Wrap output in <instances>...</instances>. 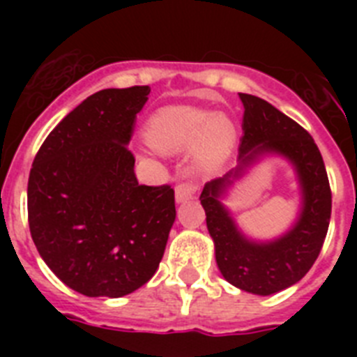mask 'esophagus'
Here are the masks:
<instances>
[{
    "label": "esophagus",
    "mask_w": 357,
    "mask_h": 357,
    "mask_svg": "<svg viewBox=\"0 0 357 357\" xmlns=\"http://www.w3.org/2000/svg\"><path fill=\"white\" fill-rule=\"evenodd\" d=\"M197 189L198 185L193 184V182H181V184H176L175 188L176 202L181 204V202L191 200V198L195 197V193H197Z\"/></svg>",
    "instance_id": "obj_1"
}]
</instances>
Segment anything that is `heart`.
<instances>
[{"mask_svg":"<svg viewBox=\"0 0 357 357\" xmlns=\"http://www.w3.org/2000/svg\"><path fill=\"white\" fill-rule=\"evenodd\" d=\"M148 143L159 151L181 153L193 150L202 169H214L229 155L234 127L225 116L197 107H164L146 123Z\"/></svg>","mask_w":357,"mask_h":357,"instance_id":"1","label":"heart"}]
</instances>
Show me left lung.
Instances as JSON below:
<instances>
[{"label": "left lung", "instance_id": "obj_1", "mask_svg": "<svg viewBox=\"0 0 357 357\" xmlns=\"http://www.w3.org/2000/svg\"><path fill=\"white\" fill-rule=\"evenodd\" d=\"M239 98L245 107L239 166L207 182L200 202L214 241L218 268L225 280L243 291L272 295L298 282L314 264L329 229L333 197L326 164L313 137L261 98L245 93H239ZM263 153H279L296 166L303 189V211L284 236L257 243L238 232L219 198L244 166Z\"/></svg>", "mask_w": 357, "mask_h": 357}]
</instances>
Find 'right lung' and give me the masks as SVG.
<instances>
[{"label":"right lung","mask_w":357,"mask_h":357,"mask_svg":"<svg viewBox=\"0 0 357 357\" xmlns=\"http://www.w3.org/2000/svg\"><path fill=\"white\" fill-rule=\"evenodd\" d=\"M148 94V85L98 91L50 132L31 164V239L85 296L118 298L146 284L175 222L173 188L139 185L127 146Z\"/></svg>","instance_id":"right-lung-1"}]
</instances>
